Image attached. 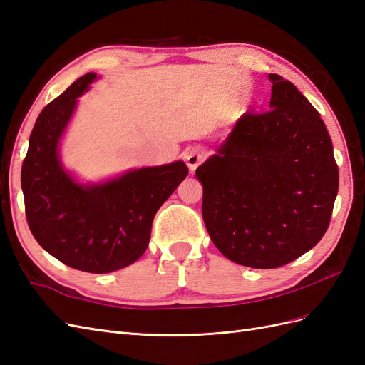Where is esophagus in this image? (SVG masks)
Here are the masks:
<instances>
[{"label":"esophagus","instance_id":"1","mask_svg":"<svg viewBox=\"0 0 365 365\" xmlns=\"http://www.w3.org/2000/svg\"><path fill=\"white\" fill-rule=\"evenodd\" d=\"M204 160V152L197 148L189 149L185 152V163L189 165V169L193 172L197 165L201 164V161Z\"/></svg>","mask_w":365,"mask_h":365}]
</instances>
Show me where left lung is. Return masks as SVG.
Here are the masks:
<instances>
[{
    "mask_svg": "<svg viewBox=\"0 0 365 365\" xmlns=\"http://www.w3.org/2000/svg\"><path fill=\"white\" fill-rule=\"evenodd\" d=\"M269 109L242 115L217 153L196 169L202 217L216 248L257 269L314 248L332 216L338 165L324 121L279 74Z\"/></svg>",
    "mask_w": 365,
    "mask_h": 365,
    "instance_id": "obj_1",
    "label": "left lung"
}]
</instances>
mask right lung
Returning <instances> with one entry per match:
<instances>
[{
    "mask_svg": "<svg viewBox=\"0 0 365 365\" xmlns=\"http://www.w3.org/2000/svg\"><path fill=\"white\" fill-rule=\"evenodd\" d=\"M96 79L88 73L39 114L21 169L26 216L38 244L70 268L105 274L138 260L152 220L189 175L182 161L130 170L82 185L62 168L59 140L81 97Z\"/></svg>",
    "mask_w": 365,
    "mask_h": 365,
    "instance_id": "obj_1",
    "label": "right lung"
}]
</instances>
